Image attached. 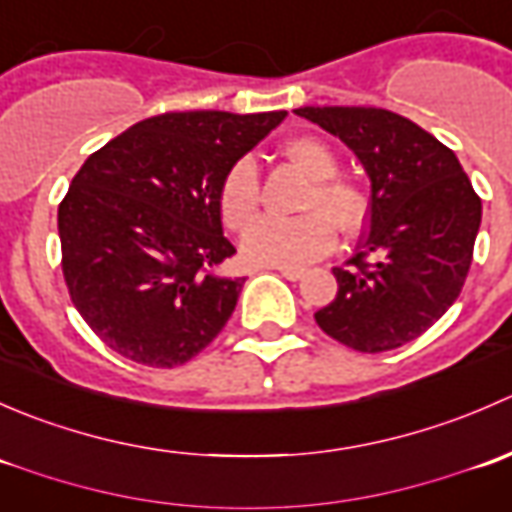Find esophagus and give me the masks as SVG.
Here are the masks:
<instances>
[{
    "label": "esophagus",
    "mask_w": 512,
    "mask_h": 512,
    "mask_svg": "<svg viewBox=\"0 0 512 512\" xmlns=\"http://www.w3.org/2000/svg\"><path fill=\"white\" fill-rule=\"evenodd\" d=\"M277 272H280L282 277H287V280H292V282L302 280V277H304V270H289V267H277Z\"/></svg>",
    "instance_id": "obj_1"
}]
</instances>
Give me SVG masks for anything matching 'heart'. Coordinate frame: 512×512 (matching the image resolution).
Wrapping results in <instances>:
<instances>
[{"mask_svg":"<svg viewBox=\"0 0 512 512\" xmlns=\"http://www.w3.org/2000/svg\"><path fill=\"white\" fill-rule=\"evenodd\" d=\"M285 156L312 178L299 218L265 215L242 235V257L262 267H304L334 247V228L356 232L366 218V195L359 185L339 178V158L314 136H297L285 143ZM260 208V168L255 158L242 156L227 168L220 185V215L232 230H242Z\"/></svg>","mask_w":512,"mask_h":512,"instance_id":"heart-1","label":"heart"}]
</instances>
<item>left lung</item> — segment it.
I'll return each instance as SVG.
<instances>
[{
	"mask_svg": "<svg viewBox=\"0 0 512 512\" xmlns=\"http://www.w3.org/2000/svg\"><path fill=\"white\" fill-rule=\"evenodd\" d=\"M297 116L337 136L371 183L369 232L337 297L314 314L344 347L364 354L421 337L461 294L480 227V198L456 153L384 108L302 106ZM371 254L374 263H366Z\"/></svg>",
	"mask_w": 512,
	"mask_h": 512,
	"instance_id": "obj_1",
	"label": "left lung"
}]
</instances>
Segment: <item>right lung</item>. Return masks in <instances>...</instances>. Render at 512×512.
Instances as JSON below:
<instances>
[{
    "label": "right lung",
    "mask_w": 512,
    "mask_h": 512,
    "mask_svg": "<svg viewBox=\"0 0 512 512\" xmlns=\"http://www.w3.org/2000/svg\"><path fill=\"white\" fill-rule=\"evenodd\" d=\"M287 111L163 113L86 158L59 205L71 302L106 347L173 369L203 352L235 312L242 277L223 235L220 185Z\"/></svg>",
    "instance_id": "right-lung-1"
}]
</instances>
